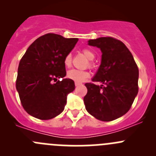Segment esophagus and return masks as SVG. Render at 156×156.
I'll list each match as a JSON object with an SVG mask.
<instances>
[{"label":"esophagus","mask_w":156,"mask_h":156,"mask_svg":"<svg viewBox=\"0 0 156 156\" xmlns=\"http://www.w3.org/2000/svg\"><path fill=\"white\" fill-rule=\"evenodd\" d=\"M75 86H76V87H78V86H80V85H81V83H78V82H75Z\"/></svg>","instance_id":"1"}]
</instances>
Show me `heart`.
<instances>
[{"mask_svg": "<svg viewBox=\"0 0 156 156\" xmlns=\"http://www.w3.org/2000/svg\"><path fill=\"white\" fill-rule=\"evenodd\" d=\"M83 54L85 56V57L89 60H93L95 57V55L94 53L91 51L89 49H84L83 50ZM72 64V55L70 53L67 54L66 56L64 58V65L66 67H69ZM90 67L92 66V63L89 62L88 64ZM90 74L87 71H84V70H78V69H71L67 72V77L69 79L72 80V81H75V82H83L84 81H85L86 79L89 77Z\"/></svg>", "mask_w": 156, "mask_h": 156, "instance_id": "obj_1", "label": "heart"}]
</instances>
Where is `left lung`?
Wrapping results in <instances>:
<instances>
[{
    "instance_id": "obj_1",
    "label": "left lung",
    "mask_w": 156,
    "mask_h": 156,
    "mask_svg": "<svg viewBox=\"0 0 156 156\" xmlns=\"http://www.w3.org/2000/svg\"><path fill=\"white\" fill-rule=\"evenodd\" d=\"M88 44L100 48L101 64L94 82L86 83L84 97L87 111L103 122H111L126 114L138 93L139 69L125 44L112 37L88 41Z\"/></svg>"
}]
</instances>
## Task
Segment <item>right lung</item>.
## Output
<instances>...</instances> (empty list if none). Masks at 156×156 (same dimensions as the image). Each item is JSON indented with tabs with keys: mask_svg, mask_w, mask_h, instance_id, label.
Here are the masks:
<instances>
[{
	"mask_svg": "<svg viewBox=\"0 0 156 156\" xmlns=\"http://www.w3.org/2000/svg\"><path fill=\"white\" fill-rule=\"evenodd\" d=\"M78 41L49 33L36 39L23 55L16 87L22 106L30 115L48 120L64 110L67 95L75 90L74 81L63 78L64 58Z\"/></svg>",
	"mask_w": 156,
	"mask_h": 156,
	"instance_id": "right-lung-1",
	"label": "right lung"
}]
</instances>
